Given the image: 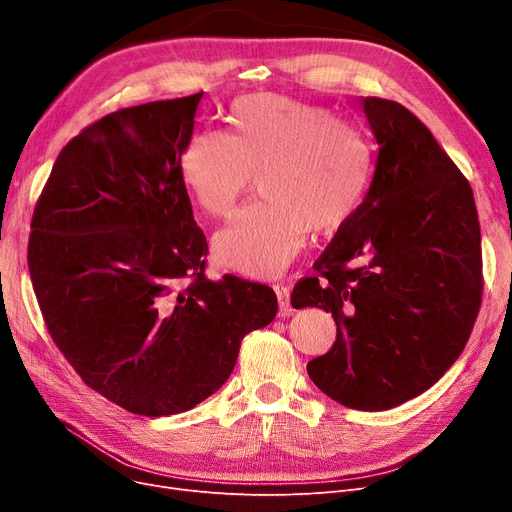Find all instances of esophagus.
Instances as JSON below:
<instances>
[{"label": "esophagus", "instance_id": "esophagus-1", "mask_svg": "<svg viewBox=\"0 0 512 512\" xmlns=\"http://www.w3.org/2000/svg\"><path fill=\"white\" fill-rule=\"evenodd\" d=\"M274 292L278 297V305H280V315H290L294 309L290 305V288L284 284H274Z\"/></svg>", "mask_w": 512, "mask_h": 512}]
</instances>
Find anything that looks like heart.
Returning a JSON list of instances; mask_svg holds the SVG:
<instances>
[{
  "label": "heart",
  "instance_id": "obj_1",
  "mask_svg": "<svg viewBox=\"0 0 512 512\" xmlns=\"http://www.w3.org/2000/svg\"><path fill=\"white\" fill-rule=\"evenodd\" d=\"M232 132L201 130L180 157L182 182L211 218H226L259 174L261 199L218 232L213 249L234 272L274 278L311 228L334 232L359 211L373 176L365 134L324 105L276 93L238 99Z\"/></svg>",
  "mask_w": 512,
  "mask_h": 512
}]
</instances>
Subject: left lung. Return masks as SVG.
<instances>
[{
	"mask_svg": "<svg viewBox=\"0 0 512 512\" xmlns=\"http://www.w3.org/2000/svg\"><path fill=\"white\" fill-rule=\"evenodd\" d=\"M378 161L359 211L292 290L336 342L307 363L340 405L386 411L432 388L459 359L481 305L473 191L429 128L396 101L365 97Z\"/></svg>",
	"mask_w": 512,
	"mask_h": 512,
	"instance_id": "left-lung-1",
	"label": "left lung"
}]
</instances>
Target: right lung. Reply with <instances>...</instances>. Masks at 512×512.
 Wrapping results in <instances>:
<instances>
[{"label": "right lung", "mask_w": 512, "mask_h": 512, "mask_svg": "<svg viewBox=\"0 0 512 512\" xmlns=\"http://www.w3.org/2000/svg\"><path fill=\"white\" fill-rule=\"evenodd\" d=\"M203 93L124 107L60 151L35 205L29 272L45 326L83 382L145 417L220 390L270 286L205 276L180 157Z\"/></svg>", "instance_id": "1"}]
</instances>
